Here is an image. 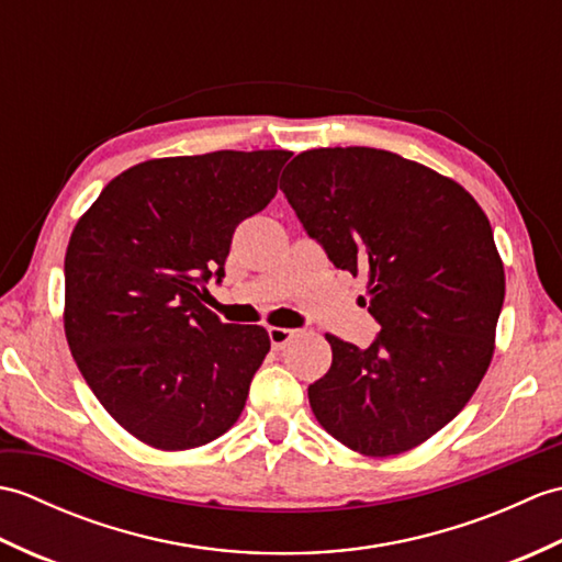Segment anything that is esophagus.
I'll use <instances>...</instances> for the list:
<instances>
[{"instance_id":"obj_1","label":"esophagus","mask_w":562,"mask_h":562,"mask_svg":"<svg viewBox=\"0 0 562 562\" xmlns=\"http://www.w3.org/2000/svg\"><path fill=\"white\" fill-rule=\"evenodd\" d=\"M294 333L296 330H292V328H280V326H270L268 328V336H270V342H272V348H284V345H288L292 338H294Z\"/></svg>"}]
</instances>
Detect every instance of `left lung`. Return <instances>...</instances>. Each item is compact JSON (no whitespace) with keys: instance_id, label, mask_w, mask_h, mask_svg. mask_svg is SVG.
<instances>
[{"instance_id":"1","label":"left lung","mask_w":562,"mask_h":562,"mask_svg":"<svg viewBox=\"0 0 562 562\" xmlns=\"http://www.w3.org/2000/svg\"><path fill=\"white\" fill-rule=\"evenodd\" d=\"M280 188L333 266L367 272L381 326L360 350L328 336L333 362L308 386L321 427L364 457L411 451L461 413L495 352L505 268L471 193L372 147L296 154Z\"/></svg>"}]
</instances>
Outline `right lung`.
I'll list each match as a JSON object with an SVG mask.
<instances>
[{
  "label": "right lung",
  "mask_w": 562,
  "mask_h": 562,
  "mask_svg": "<svg viewBox=\"0 0 562 562\" xmlns=\"http://www.w3.org/2000/svg\"><path fill=\"white\" fill-rule=\"evenodd\" d=\"M284 149L142 161L81 214L65 256V336L93 396L145 445H207L241 415L270 350L262 326L202 300L234 229L268 207Z\"/></svg>",
  "instance_id": "right-lung-1"
}]
</instances>
